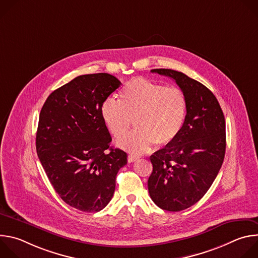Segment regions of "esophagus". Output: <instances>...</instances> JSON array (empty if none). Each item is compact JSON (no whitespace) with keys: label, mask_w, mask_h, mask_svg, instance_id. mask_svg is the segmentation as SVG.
I'll use <instances>...</instances> for the list:
<instances>
[{"label":"esophagus","mask_w":258,"mask_h":258,"mask_svg":"<svg viewBox=\"0 0 258 258\" xmlns=\"http://www.w3.org/2000/svg\"><path fill=\"white\" fill-rule=\"evenodd\" d=\"M139 158H140V157L137 156V155H128L127 161H128V162H135V161H137Z\"/></svg>","instance_id":"obj_1"}]
</instances>
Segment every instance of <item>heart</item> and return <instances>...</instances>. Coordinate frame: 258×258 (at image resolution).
Here are the masks:
<instances>
[{
	"label": "heart",
	"instance_id": "b5f03b06",
	"mask_svg": "<svg viewBox=\"0 0 258 258\" xmlns=\"http://www.w3.org/2000/svg\"><path fill=\"white\" fill-rule=\"evenodd\" d=\"M187 110V98L180 89L136 78L121 89L118 101H104L101 117L116 139L127 133L133 118L137 128L117 144L132 153H143L154 144L163 146L173 142L185 124Z\"/></svg>",
	"mask_w": 258,
	"mask_h": 258
}]
</instances>
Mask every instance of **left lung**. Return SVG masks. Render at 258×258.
<instances>
[{
    "label": "left lung",
    "mask_w": 258,
    "mask_h": 258,
    "mask_svg": "<svg viewBox=\"0 0 258 258\" xmlns=\"http://www.w3.org/2000/svg\"><path fill=\"white\" fill-rule=\"evenodd\" d=\"M151 72L172 79L185 93L187 118L177 138L150 156L153 171L148 190L167 211L197 203L209 190L226 153V121L215 96L201 83L172 69Z\"/></svg>",
    "instance_id": "left-lung-1"
}]
</instances>
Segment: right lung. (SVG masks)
I'll return each mask as SVG.
<instances>
[{
    "instance_id": "1",
    "label": "right lung",
    "mask_w": 258,
    "mask_h": 258,
    "mask_svg": "<svg viewBox=\"0 0 258 258\" xmlns=\"http://www.w3.org/2000/svg\"><path fill=\"white\" fill-rule=\"evenodd\" d=\"M121 83L108 73L73 79L46 100L36 132V153L60 198L84 212L102 210L112 199L127 155L110 147L101 117L104 101Z\"/></svg>"
}]
</instances>
